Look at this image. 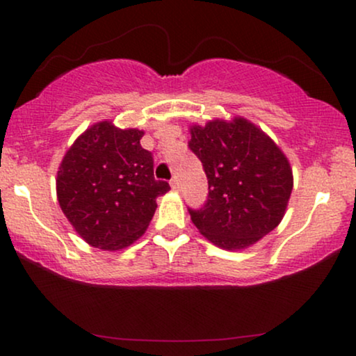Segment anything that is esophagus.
Segmentation results:
<instances>
[{"instance_id":"34e87169","label":"esophagus","mask_w":356,"mask_h":356,"mask_svg":"<svg viewBox=\"0 0 356 356\" xmlns=\"http://www.w3.org/2000/svg\"><path fill=\"white\" fill-rule=\"evenodd\" d=\"M170 186H172V189H175V191H178L179 189V181L177 177H173L172 179H170Z\"/></svg>"}]
</instances>
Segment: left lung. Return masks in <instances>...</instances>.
I'll list each match as a JSON object with an SVG mask.
<instances>
[{
  "label": "left lung",
  "instance_id": "1",
  "mask_svg": "<svg viewBox=\"0 0 356 356\" xmlns=\"http://www.w3.org/2000/svg\"><path fill=\"white\" fill-rule=\"evenodd\" d=\"M189 149L202 162L207 201L189 209L197 230L223 250H245L279 225L293 189L277 144L245 118L191 126Z\"/></svg>",
  "mask_w": 356,
  "mask_h": 356
}]
</instances>
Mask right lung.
I'll list each match as a JSON object with an SVG mask.
<instances>
[{"label":"right lung","instance_id":"obj_1","mask_svg":"<svg viewBox=\"0 0 356 356\" xmlns=\"http://www.w3.org/2000/svg\"><path fill=\"white\" fill-rule=\"evenodd\" d=\"M144 131L100 121L82 133L58 170V202L90 246L118 251L152 220L155 199L170 189L154 178V157L143 149Z\"/></svg>","mask_w":356,"mask_h":356}]
</instances>
